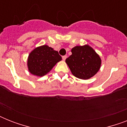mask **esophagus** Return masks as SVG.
<instances>
[{"label":"esophagus","mask_w":127,"mask_h":127,"mask_svg":"<svg viewBox=\"0 0 127 127\" xmlns=\"http://www.w3.org/2000/svg\"><path fill=\"white\" fill-rule=\"evenodd\" d=\"M63 61H65L66 60V58H67V56L66 55H64V56H63Z\"/></svg>","instance_id":"obj_1"}]
</instances>
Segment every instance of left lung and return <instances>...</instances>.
I'll use <instances>...</instances> for the list:
<instances>
[{"label": "left lung", "mask_w": 127, "mask_h": 127, "mask_svg": "<svg viewBox=\"0 0 127 127\" xmlns=\"http://www.w3.org/2000/svg\"><path fill=\"white\" fill-rule=\"evenodd\" d=\"M66 63L74 76L80 79L90 78L98 72L101 61L99 56L89 45L76 46Z\"/></svg>", "instance_id": "left-lung-1"}]
</instances>
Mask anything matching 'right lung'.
Returning a JSON list of instances; mask_svg holds the SVG:
<instances>
[{
  "mask_svg": "<svg viewBox=\"0 0 127 127\" xmlns=\"http://www.w3.org/2000/svg\"><path fill=\"white\" fill-rule=\"evenodd\" d=\"M62 57L58 51L47 45L35 48L29 55L28 66L33 75L43 76L47 74Z\"/></svg>",
  "mask_w": 127,
  "mask_h": 127,
  "instance_id": "right-lung-1",
  "label": "right lung"
}]
</instances>
